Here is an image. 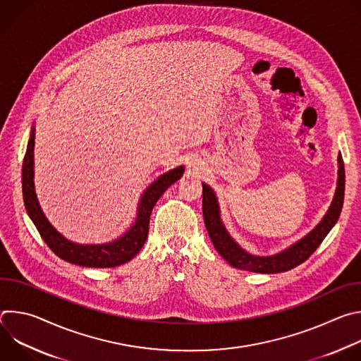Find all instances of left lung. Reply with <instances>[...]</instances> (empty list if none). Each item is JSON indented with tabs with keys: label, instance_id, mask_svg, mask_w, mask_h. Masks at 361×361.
<instances>
[{
	"label": "left lung",
	"instance_id": "obj_1",
	"mask_svg": "<svg viewBox=\"0 0 361 361\" xmlns=\"http://www.w3.org/2000/svg\"><path fill=\"white\" fill-rule=\"evenodd\" d=\"M338 178L334 198L331 201L330 209L327 210L323 220L310 231L304 235L301 240L291 244L288 248L273 254V255H254L241 248L226 230L221 219H220V207L213 188L202 183V216L205 228L209 231V235L223 259L233 266L234 269L247 270L252 273H263V274H274L288 271L301 263H304L310 257L330 230L337 223L344 201V163L341 154H338Z\"/></svg>",
	"mask_w": 361,
	"mask_h": 361
}]
</instances>
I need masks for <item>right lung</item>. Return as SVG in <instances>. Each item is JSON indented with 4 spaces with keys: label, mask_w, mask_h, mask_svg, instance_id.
Here are the masks:
<instances>
[{
    "label": "right lung",
    "mask_w": 361,
    "mask_h": 361,
    "mask_svg": "<svg viewBox=\"0 0 361 361\" xmlns=\"http://www.w3.org/2000/svg\"><path fill=\"white\" fill-rule=\"evenodd\" d=\"M34 140L35 128L32 127L23 163V197L27 213L35 224L39 235L47 243V245L53 250L60 259L82 267L106 269L117 267L130 262L142 248L147 240L149 216L154 205H156L159 198L171 184L181 178L184 173V166H180L164 173L144 190L141 200L138 202L135 223L121 237L104 244H78L67 240L63 234H60L53 226H51L39 207L34 190Z\"/></svg>",
    "instance_id": "1"
}]
</instances>
